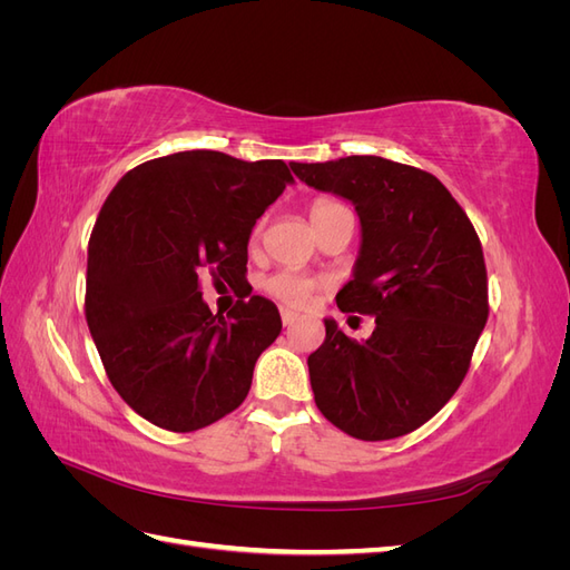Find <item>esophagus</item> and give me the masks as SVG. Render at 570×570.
Masks as SVG:
<instances>
[{
	"label": "esophagus",
	"mask_w": 570,
	"mask_h": 570,
	"mask_svg": "<svg viewBox=\"0 0 570 570\" xmlns=\"http://www.w3.org/2000/svg\"><path fill=\"white\" fill-rule=\"evenodd\" d=\"M297 318H299V314L289 312V308H281V321H283V325H292Z\"/></svg>",
	"instance_id": "obj_1"
}]
</instances>
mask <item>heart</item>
I'll list each match as a JSON object with an SVG mask.
<instances>
[{
	"instance_id": "b5f03b06",
	"label": "heart",
	"mask_w": 570,
	"mask_h": 570,
	"mask_svg": "<svg viewBox=\"0 0 570 570\" xmlns=\"http://www.w3.org/2000/svg\"><path fill=\"white\" fill-rule=\"evenodd\" d=\"M340 206L342 204L331 202V199H316L312 204V209H308V216H312V220L316 223L318 218L340 209ZM258 235H262V223H258V226L254 228L252 243H256ZM323 287H325L323 281L312 278V275L297 273V271H278V273H273L271 278L264 281V289L268 292V295L273 299H281L287 306H306L308 302H312L316 292L323 289Z\"/></svg>"
}]
</instances>
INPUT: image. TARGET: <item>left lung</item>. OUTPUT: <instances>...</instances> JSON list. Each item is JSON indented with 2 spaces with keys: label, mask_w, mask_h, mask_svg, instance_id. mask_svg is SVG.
Returning <instances> with one entry per match:
<instances>
[{
  "label": "left lung",
  "mask_w": 570,
  "mask_h": 570,
  "mask_svg": "<svg viewBox=\"0 0 570 570\" xmlns=\"http://www.w3.org/2000/svg\"><path fill=\"white\" fill-rule=\"evenodd\" d=\"M292 170L354 202L364 239L337 306L375 316L366 342L325 321V342L306 361L316 406L356 440L413 433L452 400L488 323V268L473 223L416 166L344 157Z\"/></svg>",
  "instance_id": "obj_1"
}]
</instances>
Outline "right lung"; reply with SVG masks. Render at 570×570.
Segmentation results:
<instances>
[{
    "mask_svg": "<svg viewBox=\"0 0 570 570\" xmlns=\"http://www.w3.org/2000/svg\"><path fill=\"white\" fill-rule=\"evenodd\" d=\"M287 183L281 159L189 149L135 166L101 206L85 318L114 390L149 423L195 433L245 402L281 314L249 292L228 316L212 314L199 281L249 285L252 228Z\"/></svg>",
    "mask_w": 570,
    "mask_h": 570,
    "instance_id": "obj_1",
    "label": "right lung"
}]
</instances>
